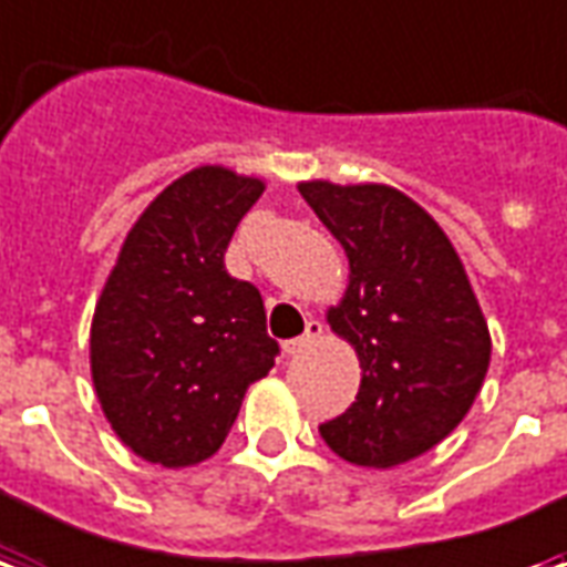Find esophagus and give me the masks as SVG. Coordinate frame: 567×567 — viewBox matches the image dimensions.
Returning a JSON list of instances; mask_svg holds the SVG:
<instances>
[{
    "label": "esophagus",
    "mask_w": 567,
    "mask_h": 567,
    "mask_svg": "<svg viewBox=\"0 0 567 567\" xmlns=\"http://www.w3.org/2000/svg\"><path fill=\"white\" fill-rule=\"evenodd\" d=\"M321 336H323V323L315 321L312 318V321H306V332H302V336H297V339L285 341L282 348L288 357H297V353L306 351V348H309V344H315V341L321 339Z\"/></svg>",
    "instance_id": "esophagus-1"
}]
</instances>
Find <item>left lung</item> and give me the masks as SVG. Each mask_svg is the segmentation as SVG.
<instances>
[{"instance_id": "obj_1", "label": "left lung", "mask_w": 567, "mask_h": 567, "mask_svg": "<svg viewBox=\"0 0 567 567\" xmlns=\"http://www.w3.org/2000/svg\"><path fill=\"white\" fill-rule=\"evenodd\" d=\"M344 246L351 285L327 321L360 357V392L323 422V443L357 466H399L446 440L491 365V332L443 228L383 184H300Z\"/></svg>"}]
</instances>
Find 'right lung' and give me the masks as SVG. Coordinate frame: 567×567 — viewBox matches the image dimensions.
<instances>
[{"instance_id":"add662e5","label":"right lung","mask_w":567,"mask_h":567,"mask_svg":"<svg viewBox=\"0 0 567 567\" xmlns=\"http://www.w3.org/2000/svg\"><path fill=\"white\" fill-rule=\"evenodd\" d=\"M258 178L202 166L172 181L130 228L92 321V378L112 431L151 464L205 461L249 383L274 369L265 300L226 270Z\"/></svg>"}]
</instances>
